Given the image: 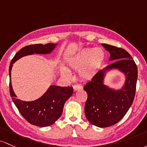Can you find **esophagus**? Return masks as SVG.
I'll use <instances>...</instances> for the list:
<instances>
[{"label": "esophagus", "mask_w": 147, "mask_h": 147, "mask_svg": "<svg viewBox=\"0 0 147 147\" xmlns=\"http://www.w3.org/2000/svg\"><path fill=\"white\" fill-rule=\"evenodd\" d=\"M73 88H74V91L76 92V91H78V90H81L82 87V86H80V85H74Z\"/></svg>", "instance_id": "obj_1"}]
</instances>
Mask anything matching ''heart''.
Returning <instances> with one entry per match:
<instances>
[{
    "label": "heart",
    "mask_w": 147,
    "mask_h": 147,
    "mask_svg": "<svg viewBox=\"0 0 147 147\" xmlns=\"http://www.w3.org/2000/svg\"><path fill=\"white\" fill-rule=\"evenodd\" d=\"M105 59V53L100 48L87 49L82 50L69 60V69L74 71H80L79 76L85 80H90L96 74ZM61 74L62 76L69 78L70 72L67 69L62 67Z\"/></svg>",
    "instance_id": "obj_1"
}]
</instances>
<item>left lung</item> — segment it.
I'll return each instance as SVG.
<instances>
[{"label":"left lung","mask_w":147,"mask_h":147,"mask_svg":"<svg viewBox=\"0 0 147 147\" xmlns=\"http://www.w3.org/2000/svg\"><path fill=\"white\" fill-rule=\"evenodd\" d=\"M102 46L110 53V60L116 61L97 72L83 89L87 94L86 118L96 126L106 128L118 123L131 106L136 95L138 67L126 50L106 44ZM113 68H119L127 76L125 87L118 91L105 86L102 82L105 72Z\"/></svg>","instance_id":"8db88e82"}]
</instances>
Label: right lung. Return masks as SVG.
<instances>
[{
	"instance_id": "add662e5",
	"label": "right lung",
	"mask_w": 147,
	"mask_h": 147,
	"mask_svg": "<svg viewBox=\"0 0 147 147\" xmlns=\"http://www.w3.org/2000/svg\"><path fill=\"white\" fill-rule=\"evenodd\" d=\"M55 47V44L26 46L16 53L9 65V93L11 98L25 119L34 126L46 127L53 124L62 115L66 100L73 94V87L51 85L47 92L38 99L30 102L23 101L16 98L12 90L11 69L15 61L21 57L34 53H50Z\"/></svg>"
}]
</instances>
